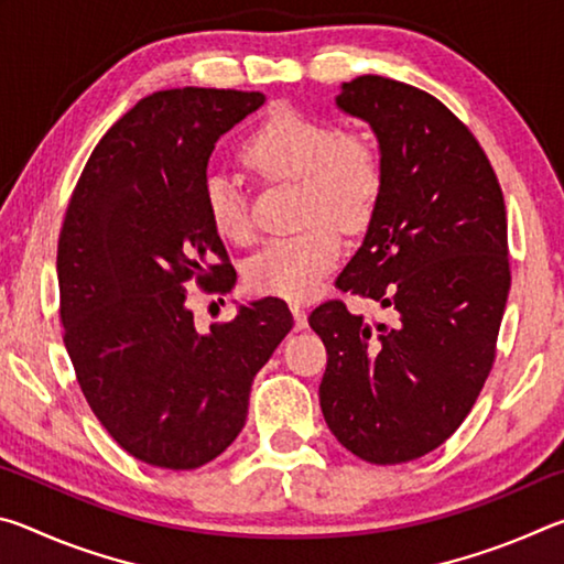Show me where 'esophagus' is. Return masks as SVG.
<instances>
[{
	"mask_svg": "<svg viewBox=\"0 0 564 564\" xmlns=\"http://www.w3.org/2000/svg\"><path fill=\"white\" fill-rule=\"evenodd\" d=\"M291 311H293V318H295V330L308 328V318H305V311L301 308V305H299V303H293V305H291Z\"/></svg>",
	"mask_w": 564,
	"mask_h": 564,
	"instance_id": "esophagus-1",
	"label": "esophagus"
}]
</instances>
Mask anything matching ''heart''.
Wrapping results in <instances>:
<instances>
[{
  "instance_id": "1",
  "label": "heart",
  "mask_w": 564,
  "mask_h": 564,
  "mask_svg": "<svg viewBox=\"0 0 564 564\" xmlns=\"http://www.w3.org/2000/svg\"><path fill=\"white\" fill-rule=\"evenodd\" d=\"M243 161L265 178L299 181L303 221H308L303 231L263 246L248 263L246 281L263 295L308 299L343 253L335 226L356 234L373 218L383 194V161L358 133L293 109L273 111L246 139ZM204 206L218 236L234 243L251 241L246 196L234 178L208 171Z\"/></svg>"
}]
</instances>
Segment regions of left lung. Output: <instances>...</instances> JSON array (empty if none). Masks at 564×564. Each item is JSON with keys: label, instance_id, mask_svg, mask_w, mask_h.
Returning a JSON list of instances; mask_svg holds the SVG:
<instances>
[{"label": "left lung", "instance_id": "left-lung-1", "mask_svg": "<svg viewBox=\"0 0 564 564\" xmlns=\"http://www.w3.org/2000/svg\"><path fill=\"white\" fill-rule=\"evenodd\" d=\"M336 104L370 123L383 161V194L336 285L393 318L368 323L343 301L311 313L328 352L321 410L360 460L408 463L460 427L490 376L510 291L508 214L482 147L427 91L366 74Z\"/></svg>", "mask_w": 564, "mask_h": 564}]
</instances>
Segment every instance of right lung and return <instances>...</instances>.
<instances>
[{"instance_id": "add662e5", "label": "right lung", "mask_w": 564, "mask_h": 564, "mask_svg": "<svg viewBox=\"0 0 564 564\" xmlns=\"http://www.w3.org/2000/svg\"><path fill=\"white\" fill-rule=\"evenodd\" d=\"M261 91L166 89L104 133L56 251L64 346L94 415L141 463L194 470L241 433L259 370L293 328L281 299L198 333L186 283L228 293L236 271L204 206L216 141ZM223 259L213 263V256Z\"/></svg>"}]
</instances>
